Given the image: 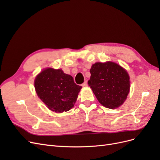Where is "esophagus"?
<instances>
[{
    "mask_svg": "<svg viewBox=\"0 0 160 160\" xmlns=\"http://www.w3.org/2000/svg\"><path fill=\"white\" fill-rule=\"evenodd\" d=\"M82 86H83V87H87V86H88V82L85 81L84 83H83V84H82Z\"/></svg>",
    "mask_w": 160,
    "mask_h": 160,
    "instance_id": "obj_1",
    "label": "esophagus"
}]
</instances>
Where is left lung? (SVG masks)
<instances>
[{
	"label": "left lung",
	"mask_w": 160,
	"mask_h": 160,
	"mask_svg": "<svg viewBox=\"0 0 160 160\" xmlns=\"http://www.w3.org/2000/svg\"><path fill=\"white\" fill-rule=\"evenodd\" d=\"M90 72L88 85L101 105L115 109L123 103L130 88L126 71L115 62H106L93 64Z\"/></svg>",
	"instance_id": "left-lung-1"
}]
</instances>
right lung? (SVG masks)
Wrapping results in <instances>:
<instances>
[{
	"instance_id": "obj_1",
	"label": "right lung",
	"mask_w": 160,
	"mask_h": 160,
	"mask_svg": "<svg viewBox=\"0 0 160 160\" xmlns=\"http://www.w3.org/2000/svg\"><path fill=\"white\" fill-rule=\"evenodd\" d=\"M35 88L48 108L62 113L73 107L82 87L76 85L72 77L61 69L48 68L36 77Z\"/></svg>"
}]
</instances>
